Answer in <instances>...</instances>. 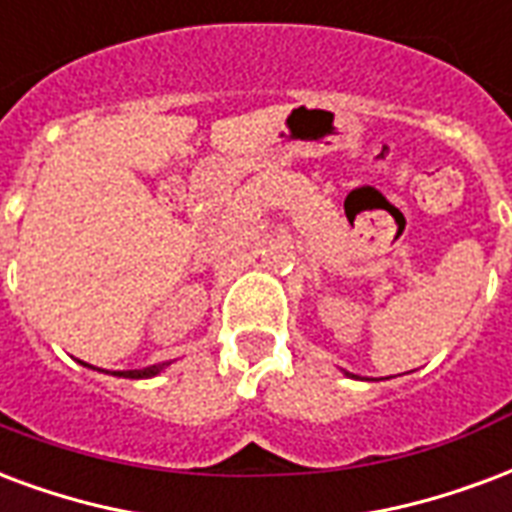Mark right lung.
<instances>
[{"label": "right lung", "instance_id": "right-lung-1", "mask_svg": "<svg viewBox=\"0 0 512 512\" xmlns=\"http://www.w3.org/2000/svg\"><path fill=\"white\" fill-rule=\"evenodd\" d=\"M83 366H89V363H83ZM165 366V363H162ZM162 366H146V369H130V372H113L116 377H127V380H143V377H154L157 372H162ZM89 369H94V366H89ZM97 372H102V369H97Z\"/></svg>", "mask_w": 512, "mask_h": 512}]
</instances>
